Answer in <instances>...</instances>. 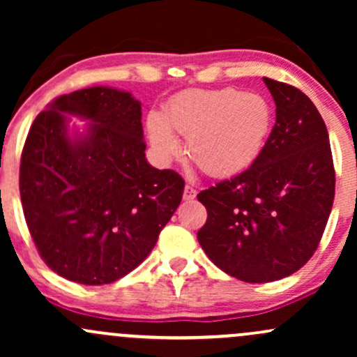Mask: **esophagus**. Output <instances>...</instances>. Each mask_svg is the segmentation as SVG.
<instances>
[{
    "label": "esophagus",
    "mask_w": 357,
    "mask_h": 357,
    "mask_svg": "<svg viewBox=\"0 0 357 357\" xmlns=\"http://www.w3.org/2000/svg\"><path fill=\"white\" fill-rule=\"evenodd\" d=\"M183 198L186 199V202H191V199H195L196 198V190H195V188L190 186V184H186V186H184Z\"/></svg>",
    "instance_id": "esophagus-1"
}]
</instances>
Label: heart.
<instances>
[{"instance_id": "1", "label": "heart", "mask_w": 357, "mask_h": 357, "mask_svg": "<svg viewBox=\"0 0 357 357\" xmlns=\"http://www.w3.org/2000/svg\"><path fill=\"white\" fill-rule=\"evenodd\" d=\"M272 124V105L260 93L231 87L192 89L171 99L166 116L151 112L147 132L162 159L181 153L176 132L188 137V155L203 173L228 178L257 161Z\"/></svg>"}]
</instances>
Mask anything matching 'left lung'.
<instances>
[{
    "mask_svg": "<svg viewBox=\"0 0 357 357\" xmlns=\"http://www.w3.org/2000/svg\"><path fill=\"white\" fill-rule=\"evenodd\" d=\"M277 119L248 169L198 195L208 211L198 241L228 275L280 280L317 250L333 210L335 173L329 134L304 92L264 77Z\"/></svg>",
    "mask_w": 357,
    "mask_h": 357,
    "instance_id": "8db88e82",
    "label": "left lung"
}]
</instances>
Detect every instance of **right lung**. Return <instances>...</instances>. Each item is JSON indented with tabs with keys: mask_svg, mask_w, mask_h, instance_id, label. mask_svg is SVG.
Masks as SVG:
<instances>
[{
	"mask_svg": "<svg viewBox=\"0 0 357 357\" xmlns=\"http://www.w3.org/2000/svg\"><path fill=\"white\" fill-rule=\"evenodd\" d=\"M68 115L89 121L70 136ZM141 102L110 87L60 96L30 127L20 165L24 220L53 272L104 285L139 267L183 198L176 171L146 159Z\"/></svg>",
	"mask_w": 357,
	"mask_h": 357,
	"instance_id": "right-lung-1",
	"label": "right lung"
}]
</instances>
